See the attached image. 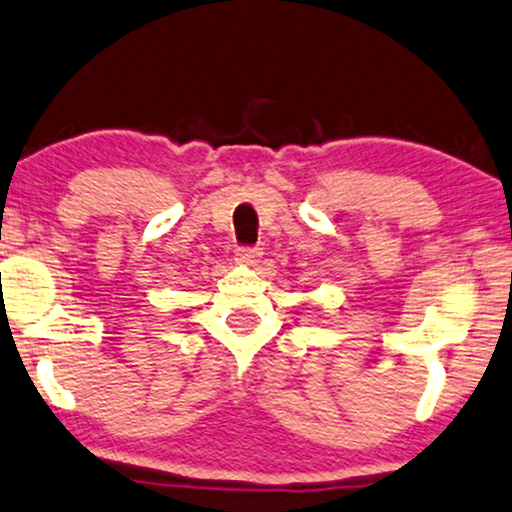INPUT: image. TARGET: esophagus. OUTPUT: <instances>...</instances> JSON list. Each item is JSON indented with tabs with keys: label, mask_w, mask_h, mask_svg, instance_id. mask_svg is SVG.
I'll return each instance as SVG.
<instances>
[{
	"label": "esophagus",
	"mask_w": 512,
	"mask_h": 512,
	"mask_svg": "<svg viewBox=\"0 0 512 512\" xmlns=\"http://www.w3.org/2000/svg\"><path fill=\"white\" fill-rule=\"evenodd\" d=\"M235 261L240 265H256L261 261V249L256 247H240L235 254Z\"/></svg>",
	"instance_id": "34e87169"
}]
</instances>
